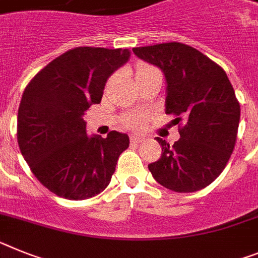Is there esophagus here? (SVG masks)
<instances>
[{
  "label": "esophagus",
  "instance_id": "34e87169",
  "mask_svg": "<svg viewBox=\"0 0 258 258\" xmlns=\"http://www.w3.org/2000/svg\"><path fill=\"white\" fill-rule=\"evenodd\" d=\"M145 138L142 137V136H138V134H132L131 136V141L132 142H134V144H140V142H142Z\"/></svg>",
  "mask_w": 258,
  "mask_h": 258
}]
</instances>
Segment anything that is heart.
<instances>
[{"label":"heart","instance_id":"1","mask_svg":"<svg viewBox=\"0 0 258 258\" xmlns=\"http://www.w3.org/2000/svg\"><path fill=\"white\" fill-rule=\"evenodd\" d=\"M156 72H158V69H155L154 66H150V65L140 66L137 70V77L149 76V74H153V73H156ZM142 121H144V116H142V114H132V116L126 117L125 124H126L129 127H138L142 125Z\"/></svg>","mask_w":258,"mask_h":258}]
</instances>
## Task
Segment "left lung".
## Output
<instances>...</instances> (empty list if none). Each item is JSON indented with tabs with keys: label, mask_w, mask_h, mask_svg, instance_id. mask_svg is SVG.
I'll return each instance as SVG.
<instances>
[{
	"label": "left lung",
	"mask_w": 258,
	"mask_h": 258,
	"mask_svg": "<svg viewBox=\"0 0 258 258\" xmlns=\"http://www.w3.org/2000/svg\"><path fill=\"white\" fill-rule=\"evenodd\" d=\"M141 60L166 77V113L179 124V141L162 138V156L149 164L154 179L173 192L190 193L221 175L234 151L240 104L227 74L196 48L163 43L133 48Z\"/></svg>",
	"instance_id": "1"
}]
</instances>
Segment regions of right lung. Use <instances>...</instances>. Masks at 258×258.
Wrapping results in <instances>:
<instances>
[{"instance_id": "1", "label": "right lung", "mask_w": 258, "mask_h": 258, "mask_svg": "<svg viewBox=\"0 0 258 258\" xmlns=\"http://www.w3.org/2000/svg\"><path fill=\"white\" fill-rule=\"evenodd\" d=\"M131 57L129 49L78 47L31 79L18 109L17 138L24 160L45 188L66 200L103 192L127 134L87 136L85 112L102 100L105 82Z\"/></svg>"}]
</instances>
